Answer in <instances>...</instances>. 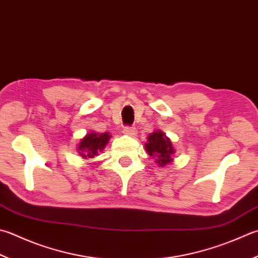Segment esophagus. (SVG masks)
Here are the masks:
<instances>
[{
    "instance_id": "1",
    "label": "esophagus",
    "mask_w": 258,
    "mask_h": 258,
    "mask_svg": "<svg viewBox=\"0 0 258 258\" xmlns=\"http://www.w3.org/2000/svg\"><path fill=\"white\" fill-rule=\"evenodd\" d=\"M123 134L127 135V136H131V137H135L136 135H137V129L135 127H124L123 128Z\"/></svg>"
}]
</instances>
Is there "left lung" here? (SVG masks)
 <instances>
[{
  "instance_id": "8db88e82",
  "label": "left lung",
  "mask_w": 258,
  "mask_h": 258,
  "mask_svg": "<svg viewBox=\"0 0 258 258\" xmlns=\"http://www.w3.org/2000/svg\"><path fill=\"white\" fill-rule=\"evenodd\" d=\"M147 140L148 142L145 145L146 150L148 152L149 156L156 159L159 166H165L172 162V156L175 152L172 142L164 133L160 130L154 131L148 136Z\"/></svg>"
}]
</instances>
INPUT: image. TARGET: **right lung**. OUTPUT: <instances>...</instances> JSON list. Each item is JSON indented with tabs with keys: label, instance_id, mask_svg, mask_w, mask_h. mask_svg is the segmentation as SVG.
<instances>
[{
	"label": "right lung",
	"instance_id": "1",
	"mask_svg": "<svg viewBox=\"0 0 258 258\" xmlns=\"http://www.w3.org/2000/svg\"><path fill=\"white\" fill-rule=\"evenodd\" d=\"M111 136L109 133L98 134V133H89L85 137L81 140L79 148V153L84 159L93 158L98 155L99 152L103 150L108 144Z\"/></svg>",
	"mask_w": 258,
	"mask_h": 258
}]
</instances>
